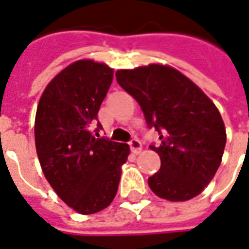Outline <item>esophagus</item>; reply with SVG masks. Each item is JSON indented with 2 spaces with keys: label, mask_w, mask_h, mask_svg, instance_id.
Segmentation results:
<instances>
[{
  "label": "esophagus",
  "mask_w": 249,
  "mask_h": 249,
  "mask_svg": "<svg viewBox=\"0 0 249 249\" xmlns=\"http://www.w3.org/2000/svg\"><path fill=\"white\" fill-rule=\"evenodd\" d=\"M129 146H130V150L134 153V154H139L141 152V149H142V145L140 142V140L137 139H132L129 141Z\"/></svg>",
  "instance_id": "1"
}]
</instances>
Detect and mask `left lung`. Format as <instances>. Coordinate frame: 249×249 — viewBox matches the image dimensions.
Returning a JSON list of instances; mask_svg holds the SVG:
<instances>
[{
	"mask_svg": "<svg viewBox=\"0 0 249 249\" xmlns=\"http://www.w3.org/2000/svg\"><path fill=\"white\" fill-rule=\"evenodd\" d=\"M116 79L137 100L149 128L160 134V146L150 148L161 158V169L149 177V187L171 202L199 195L220 166L227 140L218 108L169 66L119 70Z\"/></svg>",
	"mask_w": 249,
	"mask_h": 249,
	"instance_id": "obj_1",
	"label": "left lung"
}]
</instances>
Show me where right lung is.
I'll use <instances>...</instances> for the list:
<instances>
[{
    "instance_id": "add662e5",
    "label": "right lung",
    "mask_w": 249,
    "mask_h": 249,
    "mask_svg": "<svg viewBox=\"0 0 249 249\" xmlns=\"http://www.w3.org/2000/svg\"><path fill=\"white\" fill-rule=\"evenodd\" d=\"M113 80V70L78 60L55 76L40 96L36 116V148L46 179L64 203L83 215L110 204L119 187L126 143L97 136L90 125Z\"/></svg>"
}]
</instances>
